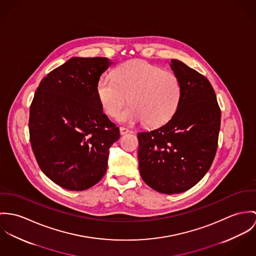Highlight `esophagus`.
<instances>
[{"instance_id": "obj_1", "label": "esophagus", "mask_w": 256, "mask_h": 256, "mask_svg": "<svg viewBox=\"0 0 256 256\" xmlns=\"http://www.w3.org/2000/svg\"><path fill=\"white\" fill-rule=\"evenodd\" d=\"M130 132V130L126 128H124V126H120V136H124V134H128Z\"/></svg>"}]
</instances>
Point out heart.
I'll list each match as a JSON object with an SVG mask.
<instances>
[{
  "label": "heart",
  "mask_w": 256,
  "mask_h": 256,
  "mask_svg": "<svg viewBox=\"0 0 256 256\" xmlns=\"http://www.w3.org/2000/svg\"><path fill=\"white\" fill-rule=\"evenodd\" d=\"M99 102L110 116H116L128 103L130 106L118 116L124 124L144 120L158 126L174 114L182 97L178 78L170 70L143 60H130L114 72V78L104 76L97 84Z\"/></svg>",
  "instance_id": "obj_1"
}]
</instances>
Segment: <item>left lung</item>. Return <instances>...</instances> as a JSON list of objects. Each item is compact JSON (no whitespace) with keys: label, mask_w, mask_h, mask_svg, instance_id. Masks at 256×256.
<instances>
[{"label":"left lung","mask_w":256,"mask_h":256,"mask_svg":"<svg viewBox=\"0 0 256 256\" xmlns=\"http://www.w3.org/2000/svg\"><path fill=\"white\" fill-rule=\"evenodd\" d=\"M170 68L182 84L176 113L159 128L138 132V162L142 180L165 194L194 186L214 160L221 111L209 80L178 60Z\"/></svg>","instance_id":"8db88e82"}]
</instances>
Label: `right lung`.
<instances>
[{"mask_svg": "<svg viewBox=\"0 0 256 256\" xmlns=\"http://www.w3.org/2000/svg\"><path fill=\"white\" fill-rule=\"evenodd\" d=\"M107 58L74 57L38 86L29 114L30 143L42 172L68 190L96 184L108 167L118 128L103 113L97 95Z\"/></svg>", "mask_w": 256, "mask_h": 256, "instance_id": "right-lung-1", "label": "right lung"}]
</instances>
